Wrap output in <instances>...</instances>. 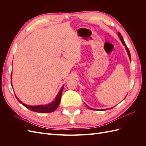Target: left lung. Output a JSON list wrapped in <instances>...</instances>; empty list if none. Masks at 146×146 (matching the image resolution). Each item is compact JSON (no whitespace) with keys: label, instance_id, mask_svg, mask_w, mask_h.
Segmentation results:
<instances>
[{"label":"left lung","instance_id":"1","mask_svg":"<svg viewBox=\"0 0 146 146\" xmlns=\"http://www.w3.org/2000/svg\"><path fill=\"white\" fill-rule=\"evenodd\" d=\"M117 35H118L119 37V39H121V41L122 43L123 44V45L125 46V49H126L127 52V54H128V55H129V59H130V60L131 61V55H130V51H129V48H128V47H127V46H126V44H125V42H124V40H123V38H122V35H121V33H119V32H118ZM125 98H126V97H125ZM125 98H124V99H125ZM85 105H86V107H87L88 108H90V110H97L96 109H94V108H90V107H88V106L86 104H85ZM114 108V107L110 108H108V109H111V108ZM101 110V111H102H102H105V110H107V109H102V110Z\"/></svg>","mask_w":146,"mask_h":146}]
</instances>
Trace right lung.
<instances>
[{
    "instance_id": "1",
    "label": "right lung",
    "mask_w": 146,
    "mask_h": 146,
    "mask_svg": "<svg viewBox=\"0 0 146 146\" xmlns=\"http://www.w3.org/2000/svg\"><path fill=\"white\" fill-rule=\"evenodd\" d=\"M11 80H12V73L11 74ZM11 86L13 88L12 85V82H11ZM63 88L64 86H62L61 88L60 89V91L58 92V94L56 96V98L55 99L53 100L51 103L47 104V105H26L24 103L22 102L19 99H17V98L16 96V99L17 100L19 101V102L21 103L22 105H24L25 107L29 109L30 110L32 111H35L37 113H50L54 111L55 110L58 108L59 106V104L60 103V100H61V94H62V92L63 90Z\"/></svg>"
}]
</instances>
